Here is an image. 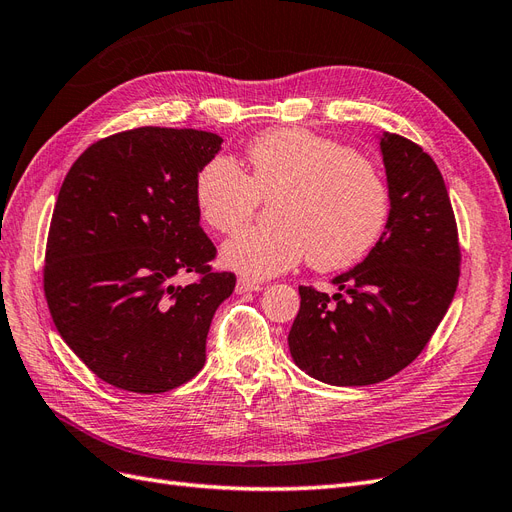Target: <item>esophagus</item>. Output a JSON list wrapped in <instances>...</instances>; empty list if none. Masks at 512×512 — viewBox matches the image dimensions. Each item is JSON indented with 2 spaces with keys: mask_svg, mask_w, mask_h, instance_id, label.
Listing matches in <instances>:
<instances>
[{
  "mask_svg": "<svg viewBox=\"0 0 512 512\" xmlns=\"http://www.w3.org/2000/svg\"><path fill=\"white\" fill-rule=\"evenodd\" d=\"M256 290H262V284H260V282L247 280V277H239V280H237V292H239V294H245V292H256Z\"/></svg>",
  "mask_w": 512,
  "mask_h": 512,
  "instance_id": "esophagus-1",
  "label": "esophagus"
}]
</instances>
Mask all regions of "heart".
I'll use <instances>...</instances> for the list:
<instances>
[{
	"instance_id": "obj_1",
	"label": "heart",
	"mask_w": 512,
	"mask_h": 512,
	"mask_svg": "<svg viewBox=\"0 0 512 512\" xmlns=\"http://www.w3.org/2000/svg\"><path fill=\"white\" fill-rule=\"evenodd\" d=\"M250 175L228 156L200 166L196 211L209 228L235 232L260 198L278 196L275 224L245 228L222 245V265L252 280L284 273L309 258L320 271L352 267L389 224V188L369 160L303 128L256 136L245 149Z\"/></svg>"
}]
</instances>
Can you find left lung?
Returning <instances> with one entry per match:
<instances>
[{"label":"left lung","mask_w":512,"mask_h":512,"mask_svg":"<svg viewBox=\"0 0 512 512\" xmlns=\"http://www.w3.org/2000/svg\"><path fill=\"white\" fill-rule=\"evenodd\" d=\"M391 215L354 269L333 277L329 297L299 286L288 333L294 363L333 386H367L408 367L438 329L459 282L457 222L440 170L416 143L380 136Z\"/></svg>","instance_id":"left-lung-1"}]
</instances>
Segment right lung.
<instances>
[{"label":"right lung","instance_id":"add662e5","mask_svg":"<svg viewBox=\"0 0 512 512\" xmlns=\"http://www.w3.org/2000/svg\"><path fill=\"white\" fill-rule=\"evenodd\" d=\"M222 138L136 128L94 143L61 183L44 256V297L61 339L104 382L166 393L205 365L215 309L235 290L213 273L194 179ZM197 282L175 287L179 274Z\"/></svg>","mask_w":512,"mask_h":512}]
</instances>
